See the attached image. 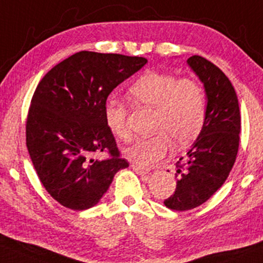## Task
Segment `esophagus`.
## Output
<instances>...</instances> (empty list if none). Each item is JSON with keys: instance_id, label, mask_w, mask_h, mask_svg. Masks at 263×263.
Returning a JSON list of instances; mask_svg holds the SVG:
<instances>
[{"instance_id": "1", "label": "esophagus", "mask_w": 263, "mask_h": 263, "mask_svg": "<svg viewBox=\"0 0 263 263\" xmlns=\"http://www.w3.org/2000/svg\"><path fill=\"white\" fill-rule=\"evenodd\" d=\"M132 169H134L135 172L138 174V175H145V174H148L151 172L149 167H144V166L137 165V164H132Z\"/></svg>"}]
</instances>
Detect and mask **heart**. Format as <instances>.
I'll return each instance as SVG.
<instances>
[{"instance_id":"heart-1","label":"heart","mask_w":263,"mask_h":263,"mask_svg":"<svg viewBox=\"0 0 263 263\" xmlns=\"http://www.w3.org/2000/svg\"><path fill=\"white\" fill-rule=\"evenodd\" d=\"M127 98L137 105L154 109L156 134L138 138L125 151V156L138 165H153L172 149L173 142L176 147H185L195 141L203 128L207 94L195 78H178L167 72L148 71L129 85ZM104 119L115 137L129 140L127 107L122 101L115 98L107 99Z\"/></svg>"}]
</instances>
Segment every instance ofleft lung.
Returning a JSON list of instances; mask_svg holds the SVG:
<instances>
[{"label": "left lung", "instance_id": "8db88e82", "mask_svg": "<svg viewBox=\"0 0 263 263\" xmlns=\"http://www.w3.org/2000/svg\"><path fill=\"white\" fill-rule=\"evenodd\" d=\"M187 62L204 84L207 115L198 138L175 164L176 189L164 201L174 211L198 207L226 182L238 156L241 129L238 97L229 78L202 56H191Z\"/></svg>", "mask_w": 263, "mask_h": 263}]
</instances>
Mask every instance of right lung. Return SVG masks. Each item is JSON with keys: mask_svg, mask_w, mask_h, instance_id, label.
<instances>
[{"mask_svg": "<svg viewBox=\"0 0 263 263\" xmlns=\"http://www.w3.org/2000/svg\"><path fill=\"white\" fill-rule=\"evenodd\" d=\"M147 63L144 58L80 51L50 69L31 98L27 148L41 183L63 207L97 204L128 166L104 119L107 97ZM108 154L97 160V154Z\"/></svg>", "mask_w": 263, "mask_h": 263, "instance_id": "add662e5", "label": "right lung"}]
</instances>
